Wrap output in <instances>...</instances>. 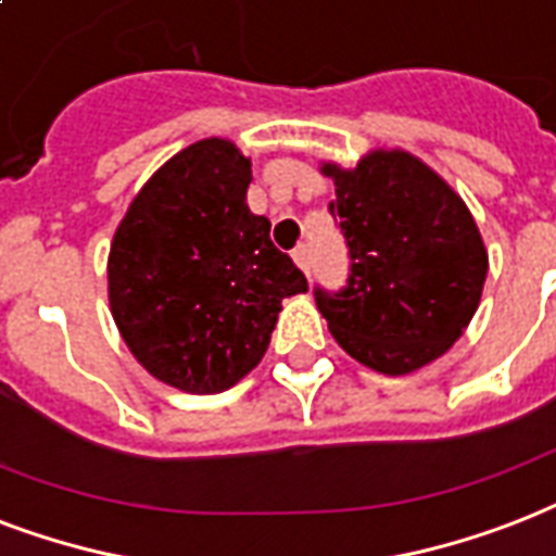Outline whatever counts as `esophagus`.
Listing matches in <instances>:
<instances>
[{
  "mask_svg": "<svg viewBox=\"0 0 556 556\" xmlns=\"http://www.w3.org/2000/svg\"><path fill=\"white\" fill-rule=\"evenodd\" d=\"M292 261H295V266H299V269H307V266H309V249L307 247L295 249V252H292Z\"/></svg>",
  "mask_w": 556,
  "mask_h": 556,
  "instance_id": "34e87169",
  "label": "esophagus"
}]
</instances>
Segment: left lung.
Returning <instances> with one entry per match:
<instances>
[{"label":"left lung","mask_w":556,"mask_h":556,"mask_svg":"<svg viewBox=\"0 0 556 556\" xmlns=\"http://www.w3.org/2000/svg\"><path fill=\"white\" fill-rule=\"evenodd\" d=\"M337 185L330 214L351 249L342 292L316 290L327 330L356 363L403 377L462 339L488 278V249L467 202L400 148L354 167L321 162Z\"/></svg>","instance_id":"8db88e82"}]
</instances>
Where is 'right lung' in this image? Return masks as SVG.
<instances>
[{
	"instance_id": "obj_1",
	"label": "right lung",
	"mask_w": 556,
	"mask_h": 556,
	"mask_svg": "<svg viewBox=\"0 0 556 556\" xmlns=\"http://www.w3.org/2000/svg\"><path fill=\"white\" fill-rule=\"evenodd\" d=\"M252 162L229 139L170 156L118 223L106 295L124 345L148 374L217 394L264 359L281 301L307 292L301 269L252 214Z\"/></svg>"
}]
</instances>
